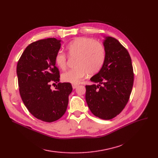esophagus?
<instances>
[{"instance_id": "34e87169", "label": "esophagus", "mask_w": 158, "mask_h": 158, "mask_svg": "<svg viewBox=\"0 0 158 158\" xmlns=\"http://www.w3.org/2000/svg\"><path fill=\"white\" fill-rule=\"evenodd\" d=\"M77 86H78V85H77V84H73L72 85V88H73V89H75V88H76L77 87Z\"/></svg>"}]
</instances>
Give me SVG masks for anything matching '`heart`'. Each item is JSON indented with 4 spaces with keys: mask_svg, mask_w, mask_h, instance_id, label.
I'll list each match as a JSON object with an SVG mask.
<instances>
[{
    "mask_svg": "<svg viewBox=\"0 0 158 158\" xmlns=\"http://www.w3.org/2000/svg\"><path fill=\"white\" fill-rule=\"evenodd\" d=\"M69 57H76L74 67L61 75V79L66 82L76 84L87 73L94 75L102 69L106 59V50L102 44L95 40L79 37L71 41L66 46ZM67 57L61 51H58L54 56L56 64L61 70L67 67Z\"/></svg>",
    "mask_w": 158,
    "mask_h": 158,
    "instance_id": "b5f03b06",
    "label": "heart"
}]
</instances>
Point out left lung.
Here are the masks:
<instances>
[{"instance_id":"obj_1","label":"left lung","mask_w":158,"mask_h":158,"mask_svg":"<svg viewBox=\"0 0 158 158\" xmlns=\"http://www.w3.org/2000/svg\"><path fill=\"white\" fill-rule=\"evenodd\" d=\"M106 59L102 69L90 80L98 85H86V101L96 117L110 120L127 104L134 82L131 58L118 40L106 37Z\"/></svg>"}]
</instances>
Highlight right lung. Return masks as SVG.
Listing matches in <instances>:
<instances>
[{"label": "right lung", "instance_id": "1", "mask_svg": "<svg viewBox=\"0 0 158 158\" xmlns=\"http://www.w3.org/2000/svg\"><path fill=\"white\" fill-rule=\"evenodd\" d=\"M60 47V40L54 38L32 42L25 49L16 66L24 105L35 117L46 122H54L64 114L72 91L70 82H58L60 75L54 56ZM53 82L58 83L54 90L50 88Z\"/></svg>", "mask_w": 158, "mask_h": 158}]
</instances>
